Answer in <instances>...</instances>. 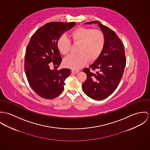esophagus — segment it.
I'll return each mask as SVG.
<instances>
[{
    "mask_svg": "<svg viewBox=\"0 0 150 150\" xmlns=\"http://www.w3.org/2000/svg\"><path fill=\"white\" fill-rule=\"evenodd\" d=\"M71 72L72 73H78L79 72V70H75V69H72L71 70Z\"/></svg>",
    "mask_w": 150,
    "mask_h": 150,
    "instance_id": "esophagus-1",
    "label": "esophagus"
}]
</instances>
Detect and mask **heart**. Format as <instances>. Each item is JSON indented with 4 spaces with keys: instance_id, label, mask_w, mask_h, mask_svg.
Instances as JSON below:
<instances>
[{
    "instance_id": "obj_1",
    "label": "heart",
    "mask_w": 150,
    "mask_h": 150,
    "mask_svg": "<svg viewBox=\"0 0 150 150\" xmlns=\"http://www.w3.org/2000/svg\"><path fill=\"white\" fill-rule=\"evenodd\" d=\"M68 39L65 36L59 38L57 46L59 52L64 56L67 55L71 46L78 44L76 54L68 56L63 62L66 67L78 69L83 67L88 62H94L98 58L104 49L105 37L99 29H93L79 27L72 30L69 33Z\"/></svg>"
}]
</instances>
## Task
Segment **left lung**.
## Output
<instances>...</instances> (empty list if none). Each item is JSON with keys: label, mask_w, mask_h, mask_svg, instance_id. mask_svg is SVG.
<instances>
[{"label": "left lung", "mask_w": 150, "mask_h": 150, "mask_svg": "<svg viewBox=\"0 0 150 150\" xmlns=\"http://www.w3.org/2000/svg\"><path fill=\"white\" fill-rule=\"evenodd\" d=\"M105 37L104 49L96 61L83 72L87 78L82 84L84 93L91 98L102 100L110 96L118 87L126 65L125 50L121 40L116 33L98 21Z\"/></svg>", "instance_id": "8db88e82"}]
</instances>
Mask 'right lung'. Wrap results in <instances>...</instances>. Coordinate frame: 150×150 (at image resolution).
Returning <instances> with one entry per match:
<instances>
[{
  "label": "right lung",
  "mask_w": 150,
  "mask_h": 150,
  "mask_svg": "<svg viewBox=\"0 0 150 150\" xmlns=\"http://www.w3.org/2000/svg\"><path fill=\"white\" fill-rule=\"evenodd\" d=\"M75 25V22L47 23L33 34L27 46L25 74L32 88L42 98H54L64 89V81L70 75L71 69L51 70L50 66L59 67L60 64L62 59L57 46V40Z\"/></svg>",
  "instance_id": "add662e5"
}]
</instances>
